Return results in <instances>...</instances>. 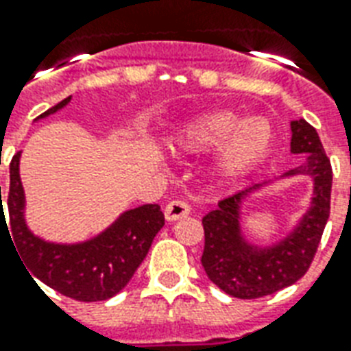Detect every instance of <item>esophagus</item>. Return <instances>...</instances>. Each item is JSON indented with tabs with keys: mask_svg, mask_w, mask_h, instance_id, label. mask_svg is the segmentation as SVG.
Wrapping results in <instances>:
<instances>
[{
	"mask_svg": "<svg viewBox=\"0 0 351 351\" xmlns=\"http://www.w3.org/2000/svg\"><path fill=\"white\" fill-rule=\"evenodd\" d=\"M189 204L186 201H171L165 206V219L167 221H178V219H182L186 215H189Z\"/></svg>",
	"mask_w": 351,
	"mask_h": 351,
	"instance_id": "esophagus-1",
	"label": "esophagus"
}]
</instances>
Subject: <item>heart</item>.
I'll return each instance as SVG.
<instances>
[{"instance_id":"heart-1","label":"heart","mask_w":351,"mask_h":351,"mask_svg":"<svg viewBox=\"0 0 351 351\" xmlns=\"http://www.w3.org/2000/svg\"><path fill=\"white\" fill-rule=\"evenodd\" d=\"M171 145L186 154H201L215 147L212 175L219 182H230L268 156L274 145V130L266 117L240 121L230 111H210L184 123L175 132Z\"/></svg>"}]
</instances>
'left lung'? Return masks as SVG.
Returning a JSON list of instances; mask_svg holds the SVG:
<instances>
[{
  "label": "left lung",
  "mask_w": 351,
  "mask_h": 351,
  "mask_svg": "<svg viewBox=\"0 0 351 351\" xmlns=\"http://www.w3.org/2000/svg\"><path fill=\"white\" fill-rule=\"evenodd\" d=\"M290 132V152L301 154L305 160L275 180L308 176L313 180V197L306 214L287 235L269 246H262L249 241L241 228L243 202L274 180L241 189L219 201L217 208L202 217V268L215 287L232 298L255 300L300 281L307 274L329 219L333 171L320 137L305 119L292 121Z\"/></svg>",
  "instance_id": "1"
}]
</instances>
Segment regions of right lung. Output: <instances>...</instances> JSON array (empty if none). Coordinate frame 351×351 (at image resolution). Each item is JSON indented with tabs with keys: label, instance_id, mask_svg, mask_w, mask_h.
<instances>
[{
	"label": "right lung",
	"instance_id": "obj_1",
	"mask_svg": "<svg viewBox=\"0 0 351 351\" xmlns=\"http://www.w3.org/2000/svg\"><path fill=\"white\" fill-rule=\"evenodd\" d=\"M70 96L44 111L37 121L53 115L69 106ZM20 156L10 162V186L7 195L9 227L3 221V202L0 186V217L10 240H14L16 253L29 275H35L46 287L77 301L110 300L123 290L134 277L139 264L149 253L154 236L165 225L158 204H143L126 210L104 228L100 234L76 243L48 241L37 236L25 221V193L20 178Z\"/></svg>",
	"mask_w": 351,
	"mask_h": 351
}]
</instances>
